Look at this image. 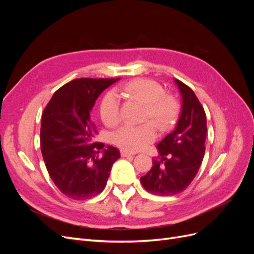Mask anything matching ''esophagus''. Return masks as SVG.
I'll list each match as a JSON object with an SVG mask.
<instances>
[{
	"mask_svg": "<svg viewBox=\"0 0 254 254\" xmlns=\"http://www.w3.org/2000/svg\"><path fill=\"white\" fill-rule=\"evenodd\" d=\"M121 156H122L123 158H126V157L133 156V153H130V152L126 151V150H121Z\"/></svg>",
	"mask_w": 254,
	"mask_h": 254,
	"instance_id": "1",
	"label": "esophagus"
}]
</instances>
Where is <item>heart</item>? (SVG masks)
Segmentation results:
<instances>
[{"mask_svg":"<svg viewBox=\"0 0 254 254\" xmlns=\"http://www.w3.org/2000/svg\"><path fill=\"white\" fill-rule=\"evenodd\" d=\"M121 96L144 105L141 121L144 124L125 125L111 133V143L122 150L139 151L155 141L157 127L166 130L175 117V106L171 97L164 94L161 84L155 80L139 78L123 84L118 89ZM99 115L108 127L117 126L121 122V104L114 92H108L99 104Z\"/></svg>","mask_w":254,"mask_h":254,"instance_id":"obj_1","label":"heart"}]
</instances>
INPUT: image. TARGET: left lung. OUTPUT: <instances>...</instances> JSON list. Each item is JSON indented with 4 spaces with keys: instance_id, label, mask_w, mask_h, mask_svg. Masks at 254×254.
<instances>
[{
    "instance_id": "8db88e82",
    "label": "left lung",
    "mask_w": 254,
    "mask_h": 254,
    "mask_svg": "<svg viewBox=\"0 0 254 254\" xmlns=\"http://www.w3.org/2000/svg\"><path fill=\"white\" fill-rule=\"evenodd\" d=\"M181 98V112L176 128L161 141L159 159L141 177L144 189L151 194L172 196L186 190L193 181L204 157L206 117L194 91L175 79Z\"/></svg>"
}]
</instances>
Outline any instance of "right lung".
Segmentation results:
<instances>
[{
  "instance_id": "1",
  "label": "right lung",
  "mask_w": 254,
  "mask_h": 254,
  "mask_svg": "<svg viewBox=\"0 0 254 254\" xmlns=\"http://www.w3.org/2000/svg\"><path fill=\"white\" fill-rule=\"evenodd\" d=\"M119 79H74L54 93L43 111L40 143L45 166L55 186L76 200L102 193L121 158L113 146L104 149L103 143L92 144L96 129L90 119L97 97Z\"/></svg>"
}]
</instances>
